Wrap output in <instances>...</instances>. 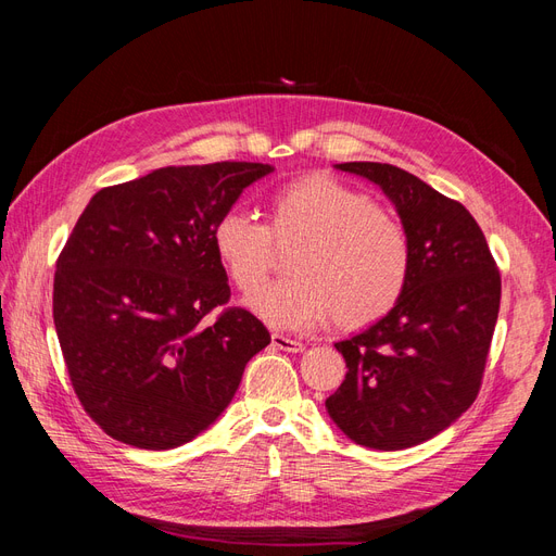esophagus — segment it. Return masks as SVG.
<instances>
[{
  "label": "esophagus",
  "instance_id": "34e87169",
  "mask_svg": "<svg viewBox=\"0 0 556 556\" xmlns=\"http://www.w3.org/2000/svg\"><path fill=\"white\" fill-rule=\"evenodd\" d=\"M271 343H274V348L285 350V352H301V350H304V343L296 341V339H290V336H285V333H271Z\"/></svg>",
  "mask_w": 556,
  "mask_h": 556
}]
</instances>
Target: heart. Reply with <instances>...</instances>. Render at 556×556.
<instances>
[{"label": "heart", "instance_id": "1", "mask_svg": "<svg viewBox=\"0 0 556 556\" xmlns=\"http://www.w3.org/2000/svg\"><path fill=\"white\" fill-rule=\"evenodd\" d=\"M213 250L229 280L252 296L271 271L274 245H294L292 278L250 301L280 329L323 325L359 329L390 313L410 276V239L399 217L341 180L313 174L282 185L266 206V225L229 208L213 225Z\"/></svg>", "mask_w": 556, "mask_h": 556}]
</instances>
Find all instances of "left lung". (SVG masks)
Listing matches in <instances>:
<instances>
[{
  "instance_id": "left-lung-1",
  "label": "left lung",
  "mask_w": 556,
  "mask_h": 556,
  "mask_svg": "<svg viewBox=\"0 0 556 556\" xmlns=\"http://www.w3.org/2000/svg\"><path fill=\"white\" fill-rule=\"evenodd\" d=\"M336 169L376 182L410 239V276L374 327L336 343L348 374L327 413L350 441L406 450L433 439L476 401L501 304V274L459 201L380 162Z\"/></svg>"
}]
</instances>
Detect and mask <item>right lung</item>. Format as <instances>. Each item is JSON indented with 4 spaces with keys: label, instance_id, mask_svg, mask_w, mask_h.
<instances>
[{
    "label": "right lung",
    "instance_id": "right-lung-1",
    "mask_svg": "<svg viewBox=\"0 0 556 556\" xmlns=\"http://www.w3.org/2000/svg\"><path fill=\"white\" fill-rule=\"evenodd\" d=\"M274 166H164L99 190L66 239L53 317L80 406L111 439L172 450L208 429L271 333L227 306L213 225ZM223 307L215 324L205 315Z\"/></svg>",
    "mask_w": 556,
    "mask_h": 556
}]
</instances>
